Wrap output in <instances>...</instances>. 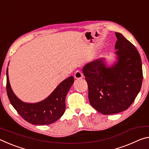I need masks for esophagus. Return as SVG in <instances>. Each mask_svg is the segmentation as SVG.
Listing matches in <instances>:
<instances>
[{
  "label": "esophagus",
  "mask_w": 149,
  "mask_h": 149,
  "mask_svg": "<svg viewBox=\"0 0 149 149\" xmlns=\"http://www.w3.org/2000/svg\"><path fill=\"white\" fill-rule=\"evenodd\" d=\"M74 77L75 79H81L83 77V74L82 72L79 71V70H77V71L75 72V74H74Z\"/></svg>",
  "instance_id": "1"
}]
</instances>
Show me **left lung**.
<instances>
[{"mask_svg":"<svg viewBox=\"0 0 149 149\" xmlns=\"http://www.w3.org/2000/svg\"><path fill=\"white\" fill-rule=\"evenodd\" d=\"M115 34L118 62L108 68L100 58L83 68L90 104L104 115L127 110L139 93L143 81L142 63L137 49L120 33Z\"/></svg>","mask_w":149,"mask_h":149,"instance_id":"left-lung-1","label":"left lung"}]
</instances>
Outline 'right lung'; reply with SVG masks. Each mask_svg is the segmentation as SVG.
Here are the masks:
<instances>
[{"label":"right lung","mask_w":149,"mask_h":149,"mask_svg":"<svg viewBox=\"0 0 149 149\" xmlns=\"http://www.w3.org/2000/svg\"><path fill=\"white\" fill-rule=\"evenodd\" d=\"M6 77V91L10 102L17 113L27 122L33 125H49L56 122L64 114L65 96L74 81L73 76L63 81L47 99L37 103L24 102L15 95L9 82L8 68Z\"/></svg>","instance_id":"1"}]
</instances>
